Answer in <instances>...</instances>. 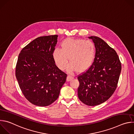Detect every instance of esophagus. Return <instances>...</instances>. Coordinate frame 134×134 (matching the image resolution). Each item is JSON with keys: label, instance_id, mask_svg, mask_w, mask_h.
<instances>
[{"label": "esophagus", "instance_id": "1", "mask_svg": "<svg viewBox=\"0 0 134 134\" xmlns=\"http://www.w3.org/2000/svg\"><path fill=\"white\" fill-rule=\"evenodd\" d=\"M73 79H74V77H72V76H71L70 75H68L67 76V82H69V81H71Z\"/></svg>", "mask_w": 134, "mask_h": 134}]
</instances>
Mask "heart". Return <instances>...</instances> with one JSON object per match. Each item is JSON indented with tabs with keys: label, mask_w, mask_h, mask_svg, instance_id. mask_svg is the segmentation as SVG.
<instances>
[{
	"label": "heart",
	"mask_w": 134,
	"mask_h": 134,
	"mask_svg": "<svg viewBox=\"0 0 134 134\" xmlns=\"http://www.w3.org/2000/svg\"><path fill=\"white\" fill-rule=\"evenodd\" d=\"M60 48L53 50L52 59L57 67L64 70L69 58L70 63L67 69L69 72L76 70L78 72L85 71L92 66L96 57V47L91 41L68 37L62 41Z\"/></svg>",
	"instance_id": "heart-1"
}]
</instances>
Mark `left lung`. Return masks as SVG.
I'll return each mask as SVG.
<instances>
[{"label":"left lung","instance_id":"1","mask_svg":"<svg viewBox=\"0 0 134 134\" xmlns=\"http://www.w3.org/2000/svg\"><path fill=\"white\" fill-rule=\"evenodd\" d=\"M97 53L92 66L78 76V97L90 106L100 104L108 100L115 91L121 70L119 57L101 38L91 36Z\"/></svg>","mask_w":134,"mask_h":134}]
</instances>
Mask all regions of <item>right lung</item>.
Masks as SVG:
<instances>
[{
    "label": "right lung",
    "mask_w": 134,
    "mask_h": 134,
    "mask_svg": "<svg viewBox=\"0 0 134 134\" xmlns=\"http://www.w3.org/2000/svg\"><path fill=\"white\" fill-rule=\"evenodd\" d=\"M58 35L40 36L19 54L16 77L26 99L39 107L50 105L58 99L67 74L54 64L52 52Z\"/></svg>",
    "instance_id": "right-lung-1"
}]
</instances>
